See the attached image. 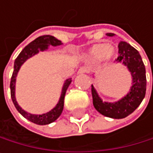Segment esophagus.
Listing matches in <instances>:
<instances>
[{"label":"esophagus","instance_id":"obj_1","mask_svg":"<svg viewBox=\"0 0 153 153\" xmlns=\"http://www.w3.org/2000/svg\"><path fill=\"white\" fill-rule=\"evenodd\" d=\"M87 72H88V68L85 67V66L80 67L79 69H78V71H77L78 74H83V73H87Z\"/></svg>","mask_w":153,"mask_h":153}]
</instances>
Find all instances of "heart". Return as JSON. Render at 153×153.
<instances>
[{"mask_svg": "<svg viewBox=\"0 0 153 153\" xmlns=\"http://www.w3.org/2000/svg\"><path fill=\"white\" fill-rule=\"evenodd\" d=\"M115 54V49L110 45L96 44L92 45L86 53V58L88 61H108Z\"/></svg>", "mask_w": 153, "mask_h": 153, "instance_id": "b5f03b06", "label": "heart"}]
</instances>
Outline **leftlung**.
I'll return each instance as SVG.
<instances>
[{"label": "left lung", "instance_id": "1", "mask_svg": "<svg viewBox=\"0 0 153 153\" xmlns=\"http://www.w3.org/2000/svg\"><path fill=\"white\" fill-rule=\"evenodd\" d=\"M108 36L115 34L108 33ZM119 56L115 60L127 66L131 75L132 83L128 93L116 102L103 101L94 86L91 85L93 105L102 115L111 119H123L131 114L141 103L146 93V70L139 52L129 44L121 41L119 45Z\"/></svg>", "mask_w": 153, "mask_h": 153}]
</instances>
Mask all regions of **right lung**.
<instances>
[{
    "mask_svg": "<svg viewBox=\"0 0 153 153\" xmlns=\"http://www.w3.org/2000/svg\"><path fill=\"white\" fill-rule=\"evenodd\" d=\"M62 42L58 39H56V37L52 36V35H42L39 36L38 38H36L35 40H33V42H31L28 45H26L22 51L19 54V56H17V58L14 61V67H13V73L11 78V84H10V88H11V97H12V100L16 108V109L20 112L21 115L24 116L25 119H27L28 120L38 124V125H47L50 124L52 122H54L55 120H56L59 116L61 115V113L63 111L64 108V99H65V92L69 87V85L72 82V78H67L62 88V92H61V96L60 98L57 102V104L56 105V107L51 109L50 111L44 113L42 115H35V114H31L25 110L22 109L17 103L16 98H15V83H16V76L17 74L20 70L21 66L22 65L27 59H29L30 57L35 56L36 54H38L39 52H43L48 49L49 45L52 46H58L61 45Z\"/></svg>",
    "mask_w": 153,
    "mask_h": 153,
    "instance_id": "obj_1",
    "label": "right lung"
}]
</instances>
